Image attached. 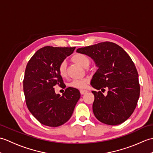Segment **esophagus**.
I'll list each match as a JSON object with an SVG mask.
<instances>
[{
	"instance_id": "1",
	"label": "esophagus",
	"mask_w": 153,
	"mask_h": 153,
	"mask_svg": "<svg viewBox=\"0 0 153 153\" xmlns=\"http://www.w3.org/2000/svg\"><path fill=\"white\" fill-rule=\"evenodd\" d=\"M87 93V90H83V89L80 90L81 95H84V94H85V93Z\"/></svg>"
}]
</instances>
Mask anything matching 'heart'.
<instances>
[{"label": "heart", "instance_id": "b5f03b06", "mask_svg": "<svg viewBox=\"0 0 153 153\" xmlns=\"http://www.w3.org/2000/svg\"><path fill=\"white\" fill-rule=\"evenodd\" d=\"M71 60L74 62L79 64L83 67H87L90 64L91 60L87 55L82 53H76L71 57ZM58 74L62 77H66L67 76V65L65 61H62L58 64ZM89 82L88 79L83 78L82 79H74L70 82L69 86L75 89H82L85 88L87 83Z\"/></svg>", "mask_w": 153, "mask_h": 153}]
</instances>
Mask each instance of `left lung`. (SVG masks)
Here are the masks:
<instances>
[{"label":"left lung","instance_id":"obj_1","mask_svg":"<svg viewBox=\"0 0 153 153\" xmlns=\"http://www.w3.org/2000/svg\"><path fill=\"white\" fill-rule=\"evenodd\" d=\"M76 52L93 58L99 67L91 80L92 87L102 92L105 88L109 89L106 96L100 91H92L97 119L112 126L125 122L134 112L140 95L138 72L130 56L109 41L77 48Z\"/></svg>","mask_w":153,"mask_h":153}]
</instances>
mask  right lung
<instances>
[{
  "label": "right lung",
  "mask_w": 153,
  "mask_h": 153,
  "mask_svg": "<svg viewBox=\"0 0 153 153\" xmlns=\"http://www.w3.org/2000/svg\"><path fill=\"white\" fill-rule=\"evenodd\" d=\"M76 47L40 48L29 60L23 87L28 110L42 124L58 127L68 122L80 98L78 89L68 87L62 96L56 94L54 87L66 88L58 66Z\"/></svg>",
  "instance_id": "1"
}]
</instances>
